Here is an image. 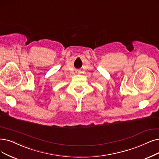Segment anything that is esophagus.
<instances>
[{"mask_svg":"<svg viewBox=\"0 0 159 159\" xmlns=\"http://www.w3.org/2000/svg\"><path fill=\"white\" fill-rule=\"evenodd\" d=\"M76 73H77V74H80V72L79 70H77V71H76Z\"/></svg>","mask_w":159,"mask_h":159,"instance_id":"1","label":"esophagus"}]
</instances>
